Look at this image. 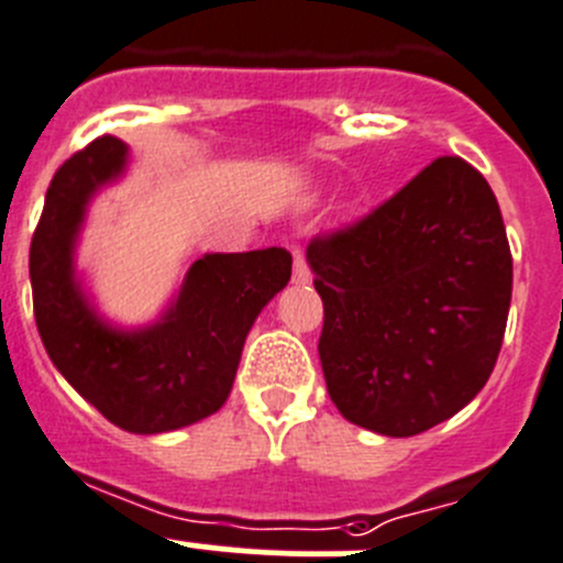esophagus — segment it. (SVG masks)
<instances>
[{
    "label": "esophagus",
    "mask_w": 563,
    "mask_h": 563,
    "mask_svg": "<svg viewBox=\"0 0 563 563\" xmlns=\"http://www.w3.org/2000/svg\"><path fill=\"white\" fill-rule=\"evenodd\" d=\"M292 284L295 287H306V284H311L309 265H306L303 252H300V249H292Z\"/></svg>",
    "instance_id": "obj_1"
}]
</instances>
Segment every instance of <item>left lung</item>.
I'll use <instances>...</instances> for the list:
<instances>
[{"instance_id": "1", "label": "left lung", "mask_w": 563, "mask_h": 563, "mask_svg": "<svg viewBox=\"0 0 563 563\" xmlns=\"http://www.w3.org/2000/svg\"><path fill=\"white\" fill-rule=\"evenodd\" d=\"M306 263L325 306L322 375L344 419L410 438L482 391L509 317L511 254L471 164L432 161L361 224L311 241Z\"/></svg>"}]
</instances>
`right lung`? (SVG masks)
<instances>
[{"mask_svg":"<svg viewBox=\"0 0 563 563\" xmlns=\"http://www.w3.org/2000/svg\"><path fill=\"white\" fill-rule=\"evenodd\" d=\"M128 161L125 142L100 136L59 166L32 238V300L59 375L120 430L158 435L227 402L249 331L287 287L292 257L284 249L202 254L155 320L120 325L100 311L76 252L92 199L125 177Z\"/></svg>","mask_w":563,"mask_h":563,"instance_id":"obj_1","label":"right lung"}]
</instances>
